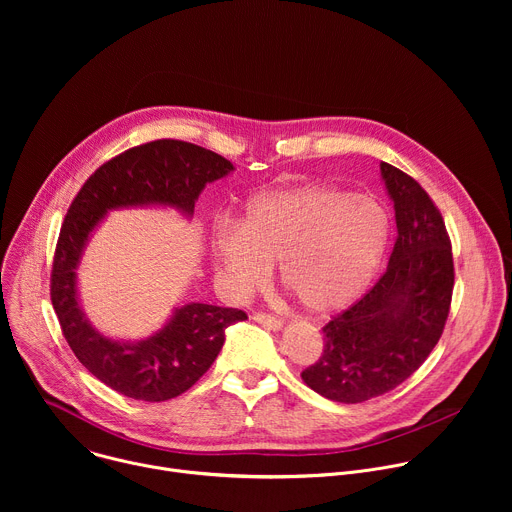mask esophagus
<instances>
[{
	"label": "esophagus",
	"instance_id": "esophagus-1",
	"mask_svg": "<svg viewBox=\"0 0 512 512\" xmlns=\"http://www.w3.org/2000/svg\"><path fill=\"white\" fill-rule=\"evenodd\" d=\"M253 320L259 322L261 326L269 328V330H281V328H283V320L277 318V316H273V314H255Z\"/></svg>",
	"mask_w": 512,
	"mask_h": 512
}]
</instances>
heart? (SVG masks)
<instances>
[{
    "label": "heart",
    "instance_id": "obj_1",
    "mask_svg": "<svg viewBox=\"0 0 512 512\" xmlns=\"http://www.w3.org/2000/svg\"><path fill=\"white\" fill-rule=\"evenodd\" d=\"M389 212L371 194L332 184H300L261 192L243 210L239 227L214 233L212 255L237 291L265 281L279 263L281 283L314 314L352 304L369 287L389 243Z\"/></svg>",
    "mask_w": 512,
    "mask_h": 512
}]
</instances>
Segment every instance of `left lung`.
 Masks as SVG:
<instances>
[{
	"label": "left lung",
	"instance_id": "left-lung-1",
	"mask_svg": "<svg viewBox=\"0 0 512 512\" xmlns=\"http://www.w3.org/2000/svg\"><path fill=\"white\" fill-rule=\"evenodd\" d=\"M397 241L379 281L324 328L322 356L302 381L338 403L381 397L409 379L442 338L452 306L454 257L444 216L429 194L383 162Z\"/></svg>",
	"mask_w": 512,
	"mask_h": 512
}]
</instances>
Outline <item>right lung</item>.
Masks as SVG:
<instances>
[{
	"mask_svg": "<svg viewBox=\"0 0 512 512\" xmlns=\"http://www.w3.org/2000/svg\"><path fill=\"white\" fill-rule=\"evenodd\" d=\"M233 164L200 145L156 139L135 145L97 168L70 202L56 241L50 300L60 330L83 367L113 391L137 401H168L188 391L225 344V330L243 310L186 304L152 338L115 342L95 332L77 302L75 267L89 233L109 208L168 204L192 214L208 182Z\"/></svg>",
	"mask_w": 512,
	"mask_h": 512,
	"instance_id": "obj_1",
	"label": "right lung"
}]
</instances>
